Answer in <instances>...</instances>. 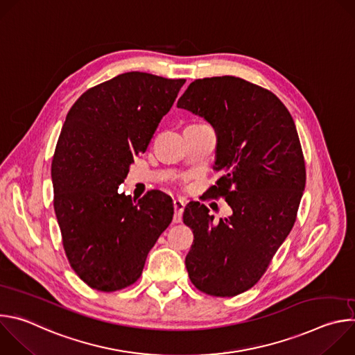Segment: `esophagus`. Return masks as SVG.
<instances>
[{
  "mask_svg": "<svg viewBox=\"0 0 355 355\" xmlns=\"http://www.w3.org/2000/svg\"><path fill=\"white\" fill-rule=\"evenodd\" d=\"M173 204H174V211H175V214H174V222H175V223H180V222L182 220V212H184L185 202H184V199L177 198V199H174Z\"/></svg>",
  "mask_w": 355,
  "mask_h": 355,
  "instance_id": "esophagus-1",
  "label": "esophagus"
}]
</instances>
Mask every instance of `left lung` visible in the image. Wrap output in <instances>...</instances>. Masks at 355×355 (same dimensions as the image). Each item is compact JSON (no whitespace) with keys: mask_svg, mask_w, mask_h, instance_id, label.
Masks as SVG:
<instances>
[{"mask_svg":"<svg viewBox=\"0 0 355 355\" xmlns=\"http://www.w3.org/2000/svg\"><path fill=\"white\" fill-rule=\"evenodd\" d=\"M177 107L215 129L222 177L211 193L233 212L216 222L204 204L185 207L193 233L187 271L199 291L234 296L261 278L295 223L306 184L296 126L277 95L233 76L195 80Z\"/></svg>","mask_w":355,"mask_h":355,"instance_id":"8db88e82","label":"left lung"}]
</instances>
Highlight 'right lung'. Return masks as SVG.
<instances>
[{"label":"right lung","mask_w":355,"mask_h":355,"mask_svg":"<svg viewBox=\"0 0 355 355\" xmlns=\"http://www.w3.org/2000/svg\"><path fill=\"white\" fill-rule=\"evenodd\" d=\"M184 83L123 73L85 91L66 116L52 162L53 205L69 263L92 289L136 282L173 220L168 195L150 191L136 202L118 188Z\"/></svg>","instance_id":"obj_1"}]
</instances>
